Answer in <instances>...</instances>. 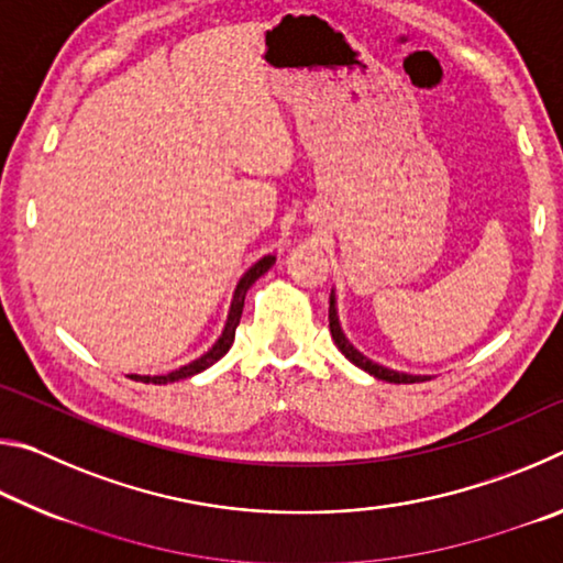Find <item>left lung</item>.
<instances>
[{
	"instance_id": "left-lung-1",
	"label": "left lung",
	"mask_w": 563,
	"mask_h": 563,
	"mask_svg": "<svg viewBox=\"0 0 563 563\" xmlns=\"http://www.w3.org/2000/svg\"><path fill=\"white\" fill-rule=\"evenodd\" d=\"M330 335L335 340V345L340 347L342 355H345L352 365H357L360 369H365V373L375 375L377 379H385V383H395V385H412V383H424V377H417V375H405V373H395V369H387L383 365H377V362L367 360L362 352H357L355 347L350 345L347 338L342 335L340 330V322H338V312H335V298L330 295Z\"/></svg>"
}]
</instances>
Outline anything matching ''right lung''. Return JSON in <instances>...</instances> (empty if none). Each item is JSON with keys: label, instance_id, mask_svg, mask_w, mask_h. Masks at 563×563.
<instances>
[{"label": "right lung", "instance_id": "add662e5", "mask_svg": "<svg viewBox=\"0 0 563 563\" xmlns=\"http://www.w3.org/2000/svg\"><path fill=\"white\" fill-rule=\"evenodd\" d=\"M273 263H275V258L273 255H265V258H261L258 263L253 265L251 271H247L243 278H241V283H238V288H235V295H233V302H231V316H228V322H225V330H223V335L218 338V342L216 345L206 352L203 357H198V360H194L190 362V365H184V367H178V369H174V373H168V375H154V377H141V375H129L131 379H136V383H151V385H166V383H178V379H186V377H190V375H198V373H203L206 367H211L213 362H218L221 360L228 350H231V345H233V340H235V328H238V322H241V316H243V302H245V292H247V288H251V285L261 278L263 273H268L271 268H273Z\"/></svg>", "mask_w": 563, "mask_h": 563}]
</instances>
